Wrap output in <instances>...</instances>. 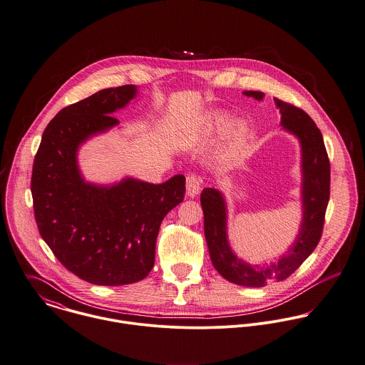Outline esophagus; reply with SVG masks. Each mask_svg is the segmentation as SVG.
I'll return each mask as SVG.
<instances>
[{
    "label": "esophagus",
    "instance_id": "34e87169",
    "mask_svg": "<svg viewBox=\"0 0 365 365\" xmlns=\"http://www.w3.org/2000/svg\"><path fill=\"white\" fill-rule=\"evenodd\" d=\"M202 189V180L196 175H187L186 176V192L190 199L196 197Z\"/></svg>",
    "mask_w": 365,
    "mask_h": 365
}]
</instances>
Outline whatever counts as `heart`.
<instances>
[{
    "label": "heart",
    "instance_id": "obj_1",
    "mask_svg": "<svg viewBox=\"0 0 365 365\" xmlns=\"http://www.w3.org/2000/svg\"><path fill=\"white\" fill-rule=\"evenodd\" d=\"M251 133L250 123L242 118H234L227 111H219L209 115L199 128L197 138L210 141L221 134V150L231 152L245 144Z\"/></svg>",
    "mask_w": 365,
    "mask_h": 365
}]
</instances>
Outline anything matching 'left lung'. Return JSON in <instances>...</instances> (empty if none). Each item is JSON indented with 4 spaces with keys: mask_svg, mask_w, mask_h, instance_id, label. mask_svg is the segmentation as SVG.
Segmentation results:
<instances>
[{
    "mask_svg": "<svg viewBox=\"0 0 365 365\" xmlns=\"http://www.w3.org/2000/svg\"><path fill=\"white\" fill-rule=\"evenodd\" d=\"M244 96L262 101L261 91H242ZM281 113V127L293 135L300 146V206L302 219L291 245L278 258L250 264L240 258L228 240V207L222 192L203 189L200 203L205 215V237L212 264L220 275L235 285L262 288L292 275L316 248L323 230L330 196V162L320 130L300 108L274 98Z\"/></svg>",
    "mask_w": 365,
    "mask_h": 365,
    "instance_id": "obj_1",
    "label": "left lung"
}]
</instances>
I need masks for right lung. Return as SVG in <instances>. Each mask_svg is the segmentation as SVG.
<instances>
[{"label":"right lung","mask_w":365,"mask_h":365,"mask_svg":"<svg viewBox=\"0 0 365 365\" xmlns=\"http://www.w3.org/2000/svg\"><path fill=\"white\" fill-rule=\"evenodd\" d=\"M137 96L138 87L127 84L61 110L34 160L31 192L39 232L65 268L93 285L144 279L153 268L162 220L185 199L183 175L158 185L133 176L101 185L81 173L80 148L117 127L113 114Z\"/></svg>","instance_id":"obj_1"}]
</instances>
